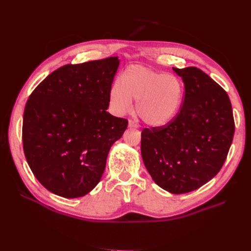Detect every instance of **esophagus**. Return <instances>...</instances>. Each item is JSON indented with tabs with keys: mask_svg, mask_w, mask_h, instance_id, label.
Listing matches in <instances>:
<instances>
[{
	"mask_svg": "<svg viewBox=\"0 0 251 251\" xmlns=\"http://www.w3.org/2000/svg\"><path fill=\"white\" fill-rule=\"evenodd\" d=\"M128 126L130 127H134V128H137L138 127V125L135 123V121H133V120H128Z\"/></svg>",
	"mask_w": 251,
	"mask_h": 251,
	"instance_id": "esophagus-1",
	"label": "esophagus"
}]
</instances>
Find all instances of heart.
<instances>
[{"label": "heart", "instance_id": "obj_1", "mask_svg": "<svg viewBox=\"0 0 251 251\" xmlns=\"http://www.w3.org/2000/svg\"><path fill=\"white\" fill-rule=\"evenodd\" d=\"M183 96L184 88L177 76L141 65L126 68L109 94L111 107L117 115L130 112L134 100L137 115L151 126H161L173 120Z\"/></svg>", "mask_w": 251, "mask_h": 251}]
</instances>
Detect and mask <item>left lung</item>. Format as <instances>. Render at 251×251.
<instances>
[{"label": "left lung", "mask_w": 251, "mask_h": 251, "mask_svg": "<svg viewBox=\"0 0 251 251\" xmlns=\"http://www.w3.org/2000/svg\"><path fill=\"white\" fill-rule=\"evenodd\" d=\"M184 82L176 116L144 127L141 156L157 185L172 194L201 187L222 169L231 146L234 120L226 91L196 67L173 68Z\"/></svg>", "instance_id": "obj_1"}]
</instances>
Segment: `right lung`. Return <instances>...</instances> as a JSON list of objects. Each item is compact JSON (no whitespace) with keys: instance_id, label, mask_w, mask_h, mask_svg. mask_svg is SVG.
<instances>
[{"instance_id":"1","label":"right lung","mask_w":251,"mask_h":251,"mask_svg":"<svg viewBox=\"0 0 251 251\" xmlns=\"http://www.w3.org/2000/svg\"><path fill=\"white\" fill-rule=\"evenodd\" d=\"M119 66L115 57L65 65L30 94L23 149L34 177L49 192L78 198L98 184L109 151L127 126L107 109Z\"/></svg>"}]
</instances>
